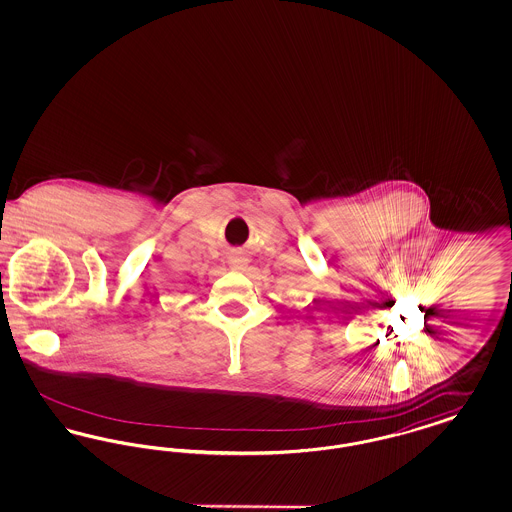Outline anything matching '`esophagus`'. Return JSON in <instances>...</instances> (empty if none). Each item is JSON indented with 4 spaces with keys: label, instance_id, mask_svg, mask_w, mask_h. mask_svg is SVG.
Returning <instances> with one entry per match:
<instances>
[{
    "label": "esophagus",
    "instance_id": "1",
    "mask_svg": "<svg viewBox=\"0 0 512 512\" xmlns=\"http://www.w3.org/2000/svg\"><path fill=\"white\" fill-rule=\"evenodd\" d=\"M228 265H230L232 270H244V268L247 267V257H245L244 253H234V255L230 257Z\"/></svg>",
    "mask_w": 512,
    "mask_h": 512
}]
</instances>
